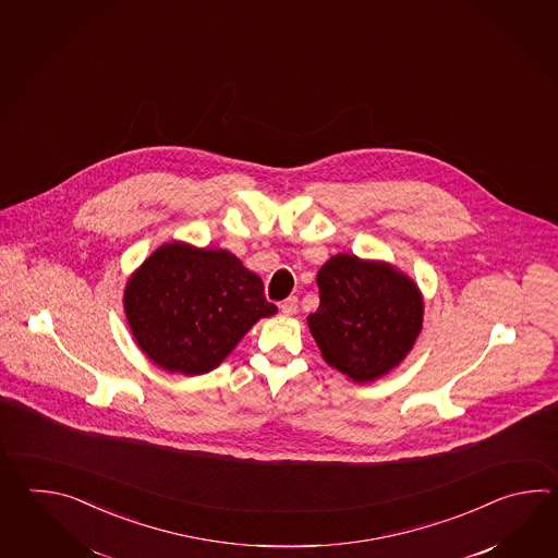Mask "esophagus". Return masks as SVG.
I'll return each mask as SVG.
<instances>
[{
    "label": "esophagus",
    "instance_id": "1",
    "mask_svg": "<svg viewBox=\"0 0 558 558\" xmlns=\"http://www.w3.org/2000/svg\"><path fill=\"white\" fill-rule=\"evenodd\" d=\"M296 308H299V301H296V296H287L283 303H281V313L287 315V317L295 315Z\"/></svg>",
    "mask_w": 558,
    "mask_h": 558
}]
</instances>
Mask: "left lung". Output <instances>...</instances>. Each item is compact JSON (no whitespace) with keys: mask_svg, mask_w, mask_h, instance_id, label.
<instances>
[{"mask_svg":"<svg viewBox=\"0 0 558 558\" xmlns=\"http://www.w3.org/2000/svg\"><path fill=\"white\" fill-rule=\"evenodd\" d=\"M319 308L308 331L320 356L353 383H373L399 367L423 329L418 284L395 265L337 253L317 274Z\"/></svg>","mask_w":558,"mask_h":558,"instance_id":"obj_1","label":"left lung"}]
</instances>
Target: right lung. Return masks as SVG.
I'll list each match as a JSON object with an SVG mask.
<instances>
[{
	"label": "right lung",
	"instance_id": "right-lung-1",
	"mask_svg": "<svg viewBox=\"0 0 558 558\" xmlns=\"http://www.w3.org/2000/svg\"><path fill=\"white\" fill-rule=\"evenodd\" d=\"M123 311L143 355L195 377L219 367L277 307L263 295L262 277L231 251L169 241L130 275Z\"/></svg>",
	"mask_w": 558,
	"mask_h": 558
}]
</instances>
